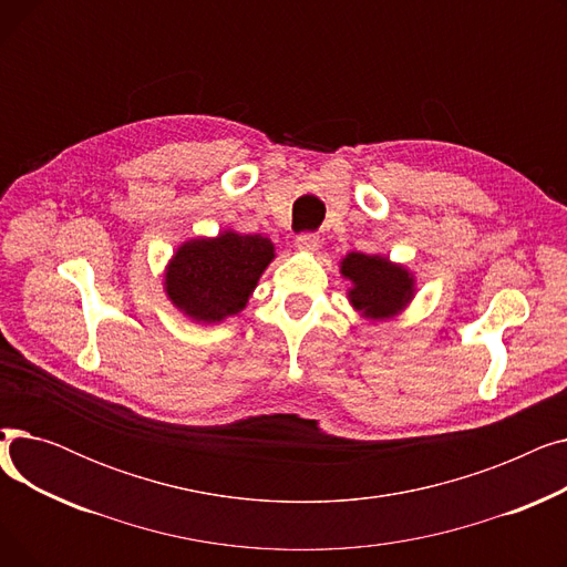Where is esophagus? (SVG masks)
I'll use <instances>...</instances> for the list:
<instances>
[{"instance_id":"esophagus-1","label":"esophagus","mask_w":567,"mask_h":567,"mask_svg":"<svg viewBox=\"0 0 567 567\" xmlns=\"http://www.w3.org/2000/svg\"><path fill=\"white\" fill-rule=\"evenodd\" d=\"M296 248L306 250V252H315L319 248V236L312 231H303L296 236Z\"/></svg>"}]
</instances>
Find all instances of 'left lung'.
Returning a JSON list of instances; mask_svg holds the SVG:
<instances>
[{
    "mask_svg": "<svg viewBox=\"0 0 567 567\" xmlns=\"http://www.w3.org/2000/svg\"><path fill=\"white\" fill-rule=\"evenodd\" d=\"M340 274L351 282L347 291L351 308L372 321L393 319L415 296L413 274L383 255L349 252L340 261Z\"/></svg>",
    "mask_w": 567,
    "mask_h": 567,
    "instance_id": "obj_1",
    "label": "left lung"
}]
</instances>
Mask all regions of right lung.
<instances>
[{
    "mask_svg": "<svg viewBox=\"0 0 567 567\" xmlns=\"http://www.w3.org/2000/svg\"><path fill=\"white\" fill-rule=\"evenodd\" d=\"M276 259L271 238L225 229L182 244L165 268V293L172 306L202 323H220L238 315L252 296L266 266Z\"/></svg>",
    "mask_w": 567,
    "mask_h": 567,
    "instance_id": "add662e5",
    "label": "right lung"
}]
</instances>
